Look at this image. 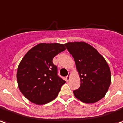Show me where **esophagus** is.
Here are the masks:
<instances>
[{"instance_id": "1", "label": "esophagus", "mask_w": 123, "mask_h": 123, "mask_svg": "<svg viewBox=\"0 0 123 123\" xmlns=\"http://www.w3.org/2000/svg\"><path fill=\"white\" fill-rule=\"evenodd\" d=\"M71 75V72H69V73H68V75L65 77V80H67V81H68V80H69V79H70V76Z\"/></svg>"}]
</instances>
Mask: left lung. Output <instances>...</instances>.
Instances as JSON below:
<instances>
[{
	"mask_svg": "<svg viewBox=\"0 0 123 123\" xmlns=\"http://www.w3.org/2000/svg\"><path fill=\"white\" fill-rule=\"evenodd\" d=\"M65 46L75 60L80 79V87L73 91L75 97L86 104L102 99L111 80L106 60L96 49L85 42H69Z\"/></svg>",
	"mask_w": 123,
	"mask_h": 123,
	"instance_id": "8db88e82",
	"label": "left lung"
}]
</instances>
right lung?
<instances>
[{
  "label": "right lung",
  "mask_w": 123,
  "mask_h": 123,
  "mask_svg": "<svg viewBox=\"0 0 123 123\" xmlns=\"http://www.w3.org/2000/svg\"><path fill=\"white\" fill-rule=\"evenodd\" d=\"M65 50V44L41 43L27 52L18 68L17 81L24 96L38 105L47 104L58 96L65 81L58 75L53 58Z\"/></svg>",
  "instance_id": "right-lung-1"
}]
</instances>
